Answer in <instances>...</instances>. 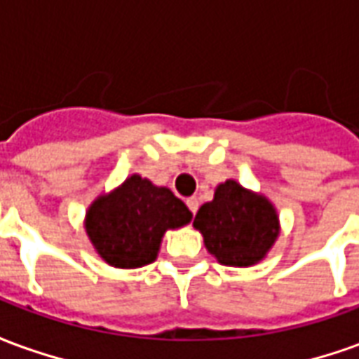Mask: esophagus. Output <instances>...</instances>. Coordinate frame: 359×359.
Returning a JSON list of instances; mask_svg holds the SVG:
<instances>
[{"mask_svg": "<svg viewBox=\"0 0 359 359\" xmlns=\"http://www.w3.org/2000/svg\"><path fill=\"white\" fill-rule=\"evenodd\" d=\"M187 205L188 210L192 211V213H196V211H198V198H188Z\"/></svg>", "mask_w": 359, "mask_h": 359, "instance_id": "34e87169", "label": "esophagus"}]
</instances>
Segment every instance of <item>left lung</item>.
<instances>
[{"mask_svg": "<svg viewBox=\"0 0 359 359\" xmlns=\"http://www.w3.org/2000/svg\"><path fill=\"white\" fill-rule=\"evenodd\" d=\"M194 229L203 236L205 250L226 267L259 264L280 233L277 208L269 198L229 179L215 188L194 217Z\"/></svg>", "mask_w": 359, "mask_h": 359, "instance_id": "1", "label": "left lung"}]
</instances>
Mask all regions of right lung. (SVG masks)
I'll return each instance as SVG.
<instances>
[{"mask_svg": "<svg viewBox=\"0 0 359 359\" xmlns=\"http://www.w3.org/2000/svg\"><path fill=\"white\" fill-rule=\"evenodd\" d=\"M190 221L192 211L169 188L130 175L90 203L84 229L105 264L138 269L156 262L169 229H180Z\"/></svg>", "mask_w": 359, "mask_h": 359, "instance_id": "obj_1", "label": "right lung"}]
</instances>
